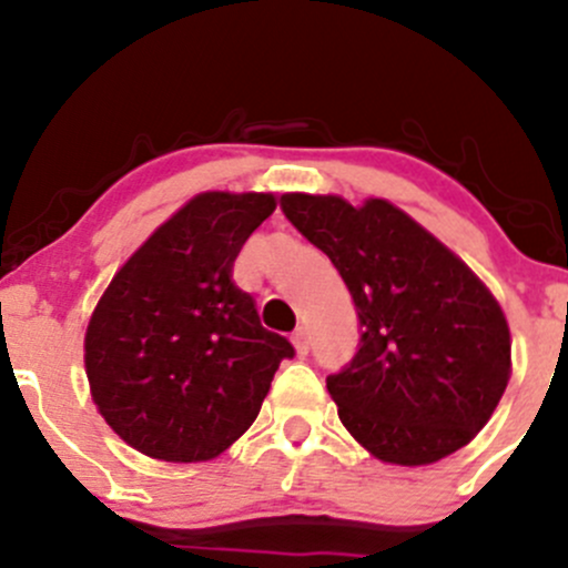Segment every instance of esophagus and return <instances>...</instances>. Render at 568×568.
I'll list each match as a JSON object with an SVG mask.
<instances>
[{
	"label": "esophagus",
	"mask_w": 568,
	"mask_h": 568,
	"mask_svg": "<svg viewBox=\"0 0 568 568\" xmlns=\"http://www.w3.org/2000/svg\"><path fill=\"white\" fill-rule=\"evenodd\" d=\"M291 341H294V348H296V354H300V357H305V354L311 352V341H307L305 326H300V329L294 332V337H291Z\"/></svg>",
	"instance_id": "esophagus-1"
}]
</instances>
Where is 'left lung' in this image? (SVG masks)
<instances>
[{"instance_id": "obj_1", "label": "left lung", "mask_w": 568, "mask_h": 568, "mask_svg": "<svg viewBox=\"0 0 568 568\" xmlns=\"http://www.w3.org/2000/svg\"><path fill=\"white\" fill-rule=\"evenodd\" d=\"M280 209L335 263L357 307V354L326 376L348 434L404 467L464 448L511 376V335L489 288L387 200L354 209L294 192Z\"/></svg>"}]
</instances>
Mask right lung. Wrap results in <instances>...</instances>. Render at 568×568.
Listing matches in <instances>:
<instances>
[{"label": "right lung", "mask_w": 568, "mask_h": 568, "mask_svg": "<svg viewBox=\"0 0 568 568\" xmlns=\"http://www.w3.org/2000/svg\"><path fill=\"white\" fill-rule=\"evenodd\" d=\"M274 194L203 192L112 277L84 335L95 406L120 439L164 462H205L252 426L294 346L257 318L233 261Z\"/></svg>", "instance_id": "obj_1"}]
</instances>
